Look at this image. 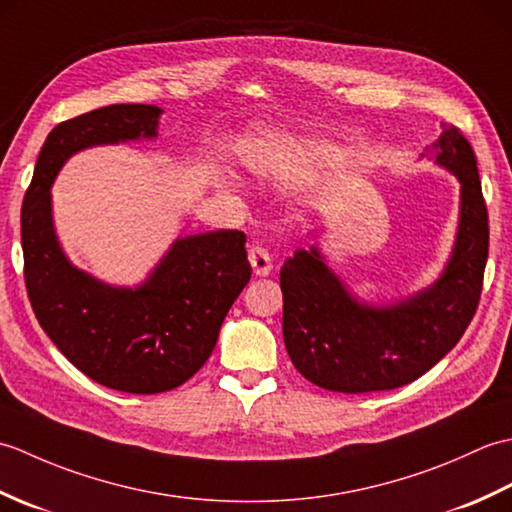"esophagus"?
<instances>
[{"mask_svg":"<svg viewBox=\"0 0 512 512\" xmlns=\"http://www.w3.org/2000/svg\"><path fill=\"white\" fill-rule=\"evenodd\" d=\"M248 262L253 266V273L257 277H266L273 270V257H270L264 246H250L248 250Z\"/></svg>","mask_w":512,"mask_h":512,"instance_id":"34e87169","label":"esophagus"}]
</instances>
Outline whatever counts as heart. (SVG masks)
<instances>
[{"instance_id": "heart-1", "label": "heart", "mask_w": 512, "mask_h": 512, "mask_svg": "<svg viewBox=\"0 0 512 512\" xmlns=\"http://www.w3.org/2000/svg\"><path fill=\"white\" fill-rule=\"evenodd\" d=\"M279 156V145L273 140L259 143L246 151V165L255 173H270L275 169V160Z\"/></svg>"}]
</instances>
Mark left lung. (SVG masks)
Masks as SVG:
<instances>
[{
	"label": "left lung",
	"instance_id": "obj_1",
	"mask_svg": "<svg viewBox=\"0 0 512 512\" xmlns=\"http://www.w3.org/2000/svg\"><path fill=\"white\" fill-rule=\"evenodd\" d=\"M433 154L460 182V220L449 262L431 286L369 306L347 292L317 244L295 250L281 268L284 343L310 383L341 394L402 387L429 372L469 328L488 259L482 182L458 127L442 129Z\"/></svg>",
	"mask_w": 512,
	"mask_h": 512
}]
</instances>
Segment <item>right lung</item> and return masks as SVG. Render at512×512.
Here are the masks:
<instances>
[{
  "label": "right lung",
  "mask_w": 512,
  "mask_h": 512,
  "mask_svg": "<svg viewBox=\"0 0 512 512\" xmlns=\"http://www.w3.org/2000/svg\"><path fill=\"white\" fill-rule=\"evenodd\" d=\"M156 105H110L59 123L43 143L21 206L30 306L68 361L127 394L176 389L209 361L224 317L250 279L246 235L178 237L134 288L76 268L54 233L50 187L76 151L158 136Z\"/></svg>",
  "instance_id": "add662e5"
}]
</instances>
